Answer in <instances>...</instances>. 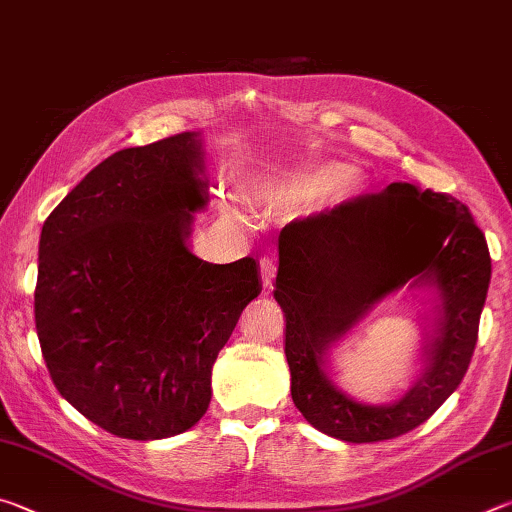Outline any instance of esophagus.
Instances as JSON below:
<instances>
[{
    "mask_svg": "<svg viewBox=\"0 0 512 512\" xmlns=\"http://www.w3.org/2000/svg\"><path fill=\"white\" fill-rule=\"evenodd\" d=\"M259 275H262V284H264V287L271 289V284H273L275 275H277V262H275V257L266 255V257L259 259Z\"/></svg>",
    "mask_w": 512,
    "mask_h": 512,
    "instance_id": "1",
    "label": "esophagus"
}]
</instances>
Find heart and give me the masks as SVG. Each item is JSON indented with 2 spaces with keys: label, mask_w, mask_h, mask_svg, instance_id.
Listing matches in <instances>:
<instances>
[{
  "label": "heart",
  "mask_w": 512,
  "mask_h": 512,
  "mask_svg": "<svg viewBox=\"0 0 512 512\" xmlns=\"http://www.w3.org/2000/svg\"><path fill=\"white\" fill-rule=\"evenodd\" d=\"M350 178L352 169L348 164H318V167L287 173L284 178L259 183L255 198L259 205L271 207V210H300L316 201L329 205L343 198V185H348ZM228 214L232 219L241 216L235 205L228 207Z\"/></svg>",
  "instance_id": "b5f03b06"
}]
</instances>
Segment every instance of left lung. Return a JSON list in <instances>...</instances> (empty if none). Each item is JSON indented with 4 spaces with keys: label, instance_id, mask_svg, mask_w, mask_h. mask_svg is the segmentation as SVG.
<instances>
[{
    "label": "left lung",
    "instance_id": "left-lung-1",
    "mask_svg": "<svg viewBox=\"0 0 512 512\" xmlns=\"http://www.w3.org/2000/svg\"><path fill=\"white\" fill-rule=\"evenodd\" d=\"M277 248L273 296L287 318L291 397L311 427L345 443H377L429 420L465 377L488 296L490 253L470 210L449 194L393 183L291 221ZM409 279L439 298L425 368L397 403L361 405L326 377V352Z\"/></svg>",
    "mask_w": 512,
    "mask_h": 512
}]
</instances>
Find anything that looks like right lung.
I'll list each match as a JSON object with an SVG mask.
<instances>
[{"label": "right lung", "instance_id": "obj_1", "mask_svg": "<svg viewBox=\"0 0 512 512\" xmlns=\"http://www.w3.org/2000/svg\"><path fill=\"white\" fill-rule=\"evenodd\" d=\"M198 133L112 153L42 225L36 329L58 393L128 440L192 429L212 366L262 291L253 257L189 250L207 205Z\"/></svg>", "mask_w": 512, "mask_h": 512}]
</instances>
